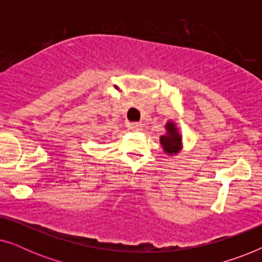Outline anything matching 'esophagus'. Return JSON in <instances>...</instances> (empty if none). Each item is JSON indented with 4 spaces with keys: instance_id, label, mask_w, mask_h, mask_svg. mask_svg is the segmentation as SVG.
<instances>
[{
    "instance_id": "esophagus-1",
    "label": "esophagus",
    "mask_w": 262,
    "mask_h": 262,
    "mask_svg": "<svg viewBox=\"0 0 262 262\" xmlns=\"http://www.w3.org/2000/svg\"><path fill=\"white\" fill-rule=\"evenodd\" d=\"M130 128L134 131H139V130H142V124L141 123H131Z\"/></svg>"
}]
</instances>
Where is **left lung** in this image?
I'll return each instance as SVG.
<instances>
[{"mask_svg": "<svg viewBox=\"0 0 262 262\" xmlns=\"http://www.w3.org/2000/svg\"><path fill=\"white\" fill-rule=\"evenodd\" d=\"M164 128H166V134L160 137V144L162 145L163 151L167 155H178L182 149V136L180 130L174 120H168L164 125Z\"/></svg>", "mask_w": 262, "mask_h": 262, "instance_id": "obj_1", "label": "left lung"}]
</instances>
